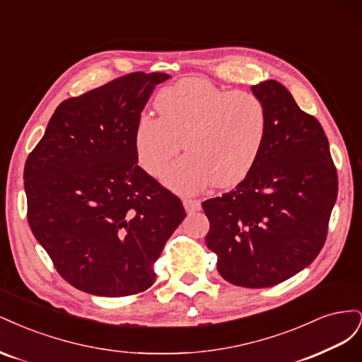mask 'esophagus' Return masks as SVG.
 Instances as JSON below:
<instances>
[{"label":"esophagus","instance_id":"34e87169","mask_svg":"<svg viewBox=\"0 0 362 362\" xmlns=\"http://www.w3.org/2000/svg\"><path fill=\"white\" fill-rule=\"evenodd\" d=\"M182 205L185 208V211L192 213V211H199L201 210V201L199 199H190V198H184Z\"/></svg>","mask_w":362,"mask_h":362}]
</instances>
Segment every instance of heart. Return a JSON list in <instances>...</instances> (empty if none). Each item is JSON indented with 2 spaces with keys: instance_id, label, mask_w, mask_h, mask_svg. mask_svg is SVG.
I'll return each mask as SVG.
<instances>
[{
  "instance_id": "obj_1",
  "label": "heart",
  "mask_w": 362,
  "mask_h": 362,
  "mask_svg": "<svg viewBox=\"0 0 362 362\" xmlns=\"http://www.w3.org/2000/svg\"><path fill=\"white\" fill-rule=\"evenodd\" d=\"M156 107L158 117L137 119L134 152L141 169L158 175L182 144L187 156L161 173L170 190L193 194L211 182L233 187L255 166L269 129L267 108L257 95L190 78L161 89Z\"/></svg>"
}]
</instances>
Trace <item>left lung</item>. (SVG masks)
Segmentation results:
<instances>
[{"label":"left lung","instance_id":"1","mask_svg":"<svg viewBox=\"0 0 362 362\" xmlns=\"http://www.w3.org/2000/svg\"><path fill=\"white\" fill-rule=\"evenodd\" d=\"M264 103L269 129L247 177L218 198L202 202L210 221L205 242L228 282L266 288L287 281L319 255L338 178L319 120L302 112L275 80L252 86Z\"/></svg>","mask_w":362,"mask_h":362}]
</instances>
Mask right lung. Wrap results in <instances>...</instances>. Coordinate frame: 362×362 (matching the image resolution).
<instances>
[{
    "mask_svg": "<svg viewBox=\"0 0 362 362\" xmlns=\"http://www.w3.org/2000/svg\"><path fill=\"white\" fill-rule=\"evenodd\" d=\"M163 72H133L63 101L24 168L28 225L84 293L120 298L156 282L154 262L185 211L137 164L134 127Z\"/></svg>",
    "mask_w": 362,
    "mask_h": 362,
    "instance_id": "right-lung-1",
    "label": "right lung"
}]
</instances>
